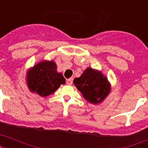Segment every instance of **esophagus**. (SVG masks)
<instances>
[{
  "label": "esophagus",
  "instance_id": "obj_1",
  "mask_svg": "<svg viewBox=\"0 0 148 148\" xmlns=\"http://www.w3.org/2000/svg\"><path fill=\"white\" fill-rule=\"evenodd\" d=\"M73 84V78H69L67 80V84L68 85H71Z\"/></svg>",
  "mask_w": 148,
  "mask_h": 148
}]
</instances>
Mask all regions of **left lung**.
Instances as JSON below:
<instances>
[{"instance_id": "8db88e82", "label": "left lung", "mask_w": 148, "mask_h": 148, "mask_svg": "<svg viewBox=\"0 0 148 148\" xmlns=\"http://www.w3.org/2000/svg\"><path fill=\"white\" fill-rule=\"evenodd\" d=\"M74 84L84 98L92 104L102 103L111 90L107 77L92 67H87L81 77L74 79Z\"/></svg>"}]
</instances>
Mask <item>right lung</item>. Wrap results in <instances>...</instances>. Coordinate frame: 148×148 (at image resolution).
<instances>
[{
    "instance_id": "obj_1",
    "label": "right lung",
    "mask_w": 148,
    "mask_h": 148,
    "mask_svg": "<svg viewBox=\"0 0 148 148\" xmlns=\"http://www.w3.org/2000/svg\"><path fill=\"white\" fill-rule=\"evenodd\" d=\"M62 73L58 72L53 60H41L26 74V83L30 91L45 97L55 92L61 84H65Z\"/></svg>"
}]
</instances>
